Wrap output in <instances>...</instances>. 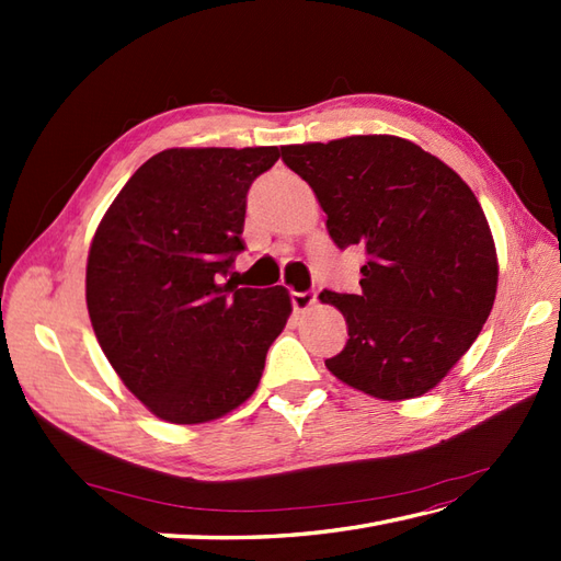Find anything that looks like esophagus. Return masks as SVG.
<instances>
[{
  "mask_svg": "<svg viewBox=\"0 0 561 561\" xmlns=\"http://www.w3.org/2000/svg\"><path fill=\"white\" fill-rule=\"evenodd\" d=\"M318 301L316 291H291V304L296 311H308Z\"/></svg>",
  "mask_w": 561,
  "mask_h": 561,
  "instance_id": "esophagus-1",
  "label": "esophagus"
}]
</instances>
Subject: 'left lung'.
<instances>
[{"instance_id": "obj_1", "label": "left lung", "mask_w": 561, "mask_h": 561, "mask_svg": "<svg viewBox=\"0 0 561 561\" xmlns=\"http://www.w3.org/2000/svg\"><path fill=\"white\" fill-rule=\"evenodd\" d=\"M313 187L337 248L362 245L359 294L323 291L350 340L325 362L378 400L436 388L492 313L499 262L478 197L448 165L392 135L282 147Z\"/></svg>"}]
</instances>
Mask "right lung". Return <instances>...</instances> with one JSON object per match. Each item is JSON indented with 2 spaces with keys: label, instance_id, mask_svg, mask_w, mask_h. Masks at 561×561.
<instances>
[{
  "label": "right lung",
  "instance_id": "add662e5",
  "mask_svg": "<svg viewBox=\"0 0 561 561\" xmlns=\"http://www.w3.org/2000/svg\"><path fill=\"white\" fill-rule=\"evenodd\" d=\"M277 147L165 149L93 236L87 306L103 354L159 420H219L253 396L291 313L284 287L221 282L245 248V195Z\"/></svg>",
  "mask_w": 561,
  "mask_h": 561
}]
</instances>
